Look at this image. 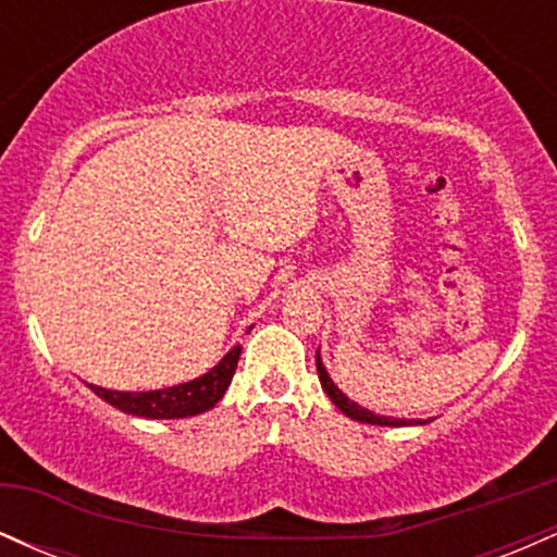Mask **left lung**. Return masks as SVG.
<instances>
[{"label":"left lung","instance_id":"8db88e82","mask_svg":"<svg viewBox=\"0 0 557 557\" xmlns=\"http://www.w3.org/2000/svg\"><path fill=\"white\" fill-rule=\"evenodd\" d=\"M317 374H319V382H322L324 393L330 395V400L335 403L337 408L345 413V417L356 419V421H363V424H376V426H406V424H413V419H393V417H380V413L369 411V408H361L359 403H354L350 398H345V395L341 393V389L335 387V382L330 380L327 369L322 367V359H319L317 354ZM417 424H421V421H417Z\"/></svg>","mask_w":557,"mask_h":557}]
</instances>
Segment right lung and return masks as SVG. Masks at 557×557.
I'll use <instances>...</instances> for the list:
<instances>
[{
  "label": "right lung",
  "mask_w": 557,
  "mask_h": 557,
  "mask_svg": "<svg viewBox=\"0 0 557 557\" xmlns=\"http://www.w3.org/2000/svg\"><path fill=\"white\" fill-rule=\"evenodd\" d=\"M240 359V345H235L233 350L222 359L212 372H207L198 380L185 382V385L164 387V389H151V393H117V389L96 387L88 385L99 395L101 400H107L110 406L120 408V411L133 413V417L144 419H185L196 417V413L209 411V408L220 403L222 395L233 380L235 367Z\"/></svg>",
  "instance_id": "add662e5"
}]
</instances>
